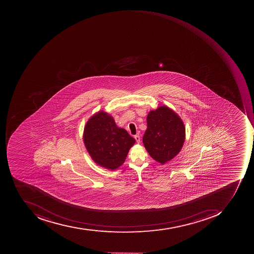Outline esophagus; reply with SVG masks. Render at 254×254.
Here are the masks:
<instances>
[{
    "label": "esophagus",
    "mask_w": 254,
    "mask_h": 254,
    "mask_svg": "<svg viewBox=\"0 0 254 254\" xmlns=\"http://www.w3.org/2000/svg\"><path fill=\"white\" fill-rule=\"evenodd\" d=\"M134 138L136 139V143H139L140 142V136L139 135H135Z\"/></svg>",
    "instance_id": "34e87169"
}]
</instances>
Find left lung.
I'll return each mask as SVG.
<instances>
[{"label":"left lung","instance_id":"left-lung-1","mask_svg":"<svg viewBox=\"0 0 254 254\" xmlns=\"http://www.w3.org/2000/svg\"><path fill=\"white\" fill-rule=\"evenodd\" d=\"M146 121L143 144L151 157L164 164L183 147L186 138L184 124L177 114L166 106L151 111Z\"/></svg>","mask_w":254,"mask_h":254}]
</instances>
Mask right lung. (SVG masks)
I'll return each instance as SVG.
<instances>
[{
  "instance_id": "1",
  "label": "right lung",
  "mask_w": 254,
  "mask_h": 254,
  "mask_svg": "<svg viewBox=\"0 0 254 254\" xmlns=\"http://www.w3.org/2000/svg\"><path fill=\"white\" fill-rule=\"evenodd\" d=\"M84 143L97 164L114 169L125 163L134 138L126 129L117 127L112 117L100 111L91 117L85 127Z\"/></svg>"
}]
</instances>
